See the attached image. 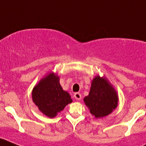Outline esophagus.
I'll use <instances>...</instances> for the list:
<instances>
[{
    "instance_id": "1",
    "label": "esophagus",
    "mask_w": 146,
    "mask_h": 146,
    "mask_svg": "<svg viewBox=\"0 0 146 146\" xmlns=\"http://www.w3.org/2000/svg\"><path fill=\"white\" fill-rule=\"evenodd\" d=\"M74 97L77 100H80L82 96H81V94H80V93H75V94H74Z\"/></svg>"
}]
</instances>
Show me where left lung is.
Wrapping results in <instances>:
<instances>
[{
	"instance_id": "8db88e82",
	"label": "left lung",
	"mask_w": 146,
	"mask_h": 146,
	"mask_svg": "<svg viewBox=\"0 0 146 146\" xmlns=\"http://www.w3.org/2000/svg\"><path fill=\"white\" fill-rule=\"evenodd\" d=\"M83 101L91 114L96 118H100L115 110L118 104V95L106 77L97 75L91 81L90 92Z\"/></svg>"
}]
</instances>
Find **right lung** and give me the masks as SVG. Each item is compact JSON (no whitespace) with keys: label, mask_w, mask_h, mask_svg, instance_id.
I'll use <instances>...</instances> for the list:
<instances>
[{"label":"right lung","mask_w":146,"mask_h":146,"mask_svg":"<svg viewBox=\"0 0 146 146\" xmlns=\"http://www.w3.org/2000/svg\"><path fill=\"white\" fill-rule=\"evenodd\" d=\"M32 100L39 111L50 118H55L67 104L72 102L69 93L60 86L59 76L52 72L33 87Z\"/></svg>","instance_id":"right-lung-1"}]
</instances>
